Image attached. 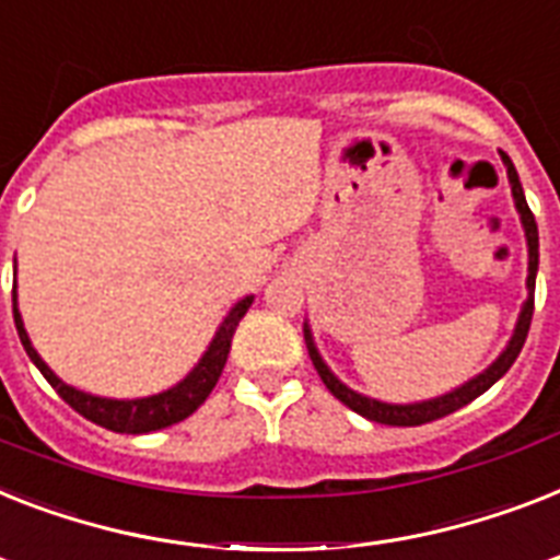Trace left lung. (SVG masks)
<instances>
[{"instance_id":"left-lung-1","label":"left lung","mask_w":560,"mask_h":560,"mask_svg":"<svg viewBox=\"0 0 560 560\" xmlns=\"http://www.w3.org/2000/svg\"><path fill=\"white\" fill-rule=\"evenodd\" d=\"M501 161L506 166V177L509 186H512V198H515V209L517 215H521V226H524L526 235V249H529V267H526V302L521 304V313H517L515 330H512V339L506 342V348L501 351V357L494 359L492 365L480 371L477 376L466 380L463 385L452 388L448 394H440V397L431 399H420V402H383V399L365 397V394H359V390L348 388V385L339 380V376L327 368V362L322 359L319 348L313 342V330L311 325L304 322V342H307V353L313 359V368L319 371L322 383L327 385V390L334 394L339 402L351 408V411L362 413L365 420L383 422V425H422V422L440 420L445 413H454L457 408L469 406L471 399H477L483 390L492 388L503 374H506L512 362L517 359L521 348L526 342V334H529V322H532V311H535V276H538V224H535V215H532L529 203H526L524 186H521V177H517L515 163L509 161V154L501 152Z\"/></svg>"}]
</instances>
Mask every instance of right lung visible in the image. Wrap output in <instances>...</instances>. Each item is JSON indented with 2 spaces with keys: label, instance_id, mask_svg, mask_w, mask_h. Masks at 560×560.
<instances>
[{
  "label": "right lung",
  "instance_id": "right-lung-1",
  "mask_svg": "<svg viewBox=\"0 0 560 560\" xmlns=\"http://www.w3.org/2000/svg\"><path fill=\"white\" fill-rule=\"evenodd\" d=\"M253 299H256V295H244V299H238V302L230 307L224 322L218 325L212 342L207 345L203 357L198 359V365H195L180 383L161 390V394L138 399L97 397V394H89V390H80L74 388V385L62 383L51 368L45 365V359L36 353L34 345H31L25 322H22L20 304H16V288H13V322H16V334H20V342L22 348H25V353L31 357V362L39 368V374L51 383V388L57 390L59 397L66 399L68 406L74 408L77 413H83L85 420L97 422V425H103V429L108 431H120V434H147V431H161L166 429V425H175V422L186 420L189 413H195L203 406V399L212 394L218 376L224 371L235 327L244 319V313L249 311Z\"/></svg>",
  "mask_w": 560,
  "mask_h": 560
}]
</instances>
